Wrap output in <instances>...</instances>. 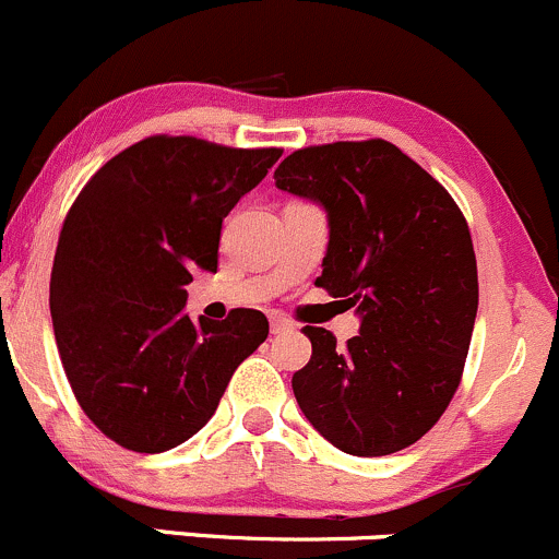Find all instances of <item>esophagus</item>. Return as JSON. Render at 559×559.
Masks as SVG:
<instances>
[{"label":"esophagus","instance_id":"1","mask_svg":"<svg viewBox=\"0 0 559 559\" xmlns=\"http://www.w3.org/2000/svg\"><path fill=\"white\" fill-rule=\"evenodd\" d=\"M269 328H272V333H285V331H293V322L287 320L285 314L272 312L269 314Z\"/></svg>","mask_w":559,"mask_h":559}]
</instances>
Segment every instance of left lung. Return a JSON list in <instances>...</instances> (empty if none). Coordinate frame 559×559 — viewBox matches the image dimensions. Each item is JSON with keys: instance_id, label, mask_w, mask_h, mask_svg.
I'll return each instance as SVG.
<instances>
[{"instance_id": "obj_1", "label": "left lung", "mask_w": 559, "mask_h": 559, "mask_svg": "<svg viewBox=\"0 0 559 559\" xmlns=\"http://www.w3.org/2000/svg\"><path fill=\"white\" fill-rule=\"evenodd\" d=\"M274 180L325 210L314 285L360 314L344 349L325 328H304L312 358L293 373L298 406L336 450H406L439 423L463 377L479 307L468 223L441 182L384 140L304 147Z\"/></svg>"}]
</instances>
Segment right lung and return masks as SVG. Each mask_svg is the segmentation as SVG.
Instances as JSON below:
<instances>
[{
	"label": "right lung",
	"instance_id": "obj_1",
	"mask_svg": "<svg viewBox=\"0 0 559 559\" xmlns=\"http://www.w3.org/2000/svg\"><path fill=\"white\" fill-rule=\"evenodd\" d=\"M195 136H147L109 158L74 199L50 274V318L72 393L131 452H166L215 414L266 314L199 325L191 272H217L223 217L277 164Z\"/></svg>",
	"mask_w": 559,
	"mask_h": 559
}]
</instances>
